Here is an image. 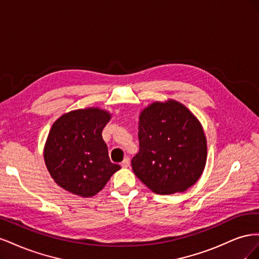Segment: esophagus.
<instances>
[{"label": "esophagus", "mask_w": 259, "mask_h": 259, "mask_svg": "<svg viewBox=\"0 0 259 259\" xmlns=\"http://www.w3.org/2000/svg\"><path fill=\"white\" fill-rule=\"evenodd\" d=\"M130 164H131L130 158H128V156H126V158H124V160L122 161L121 165H122V167H128V166H130Z\"/></svg>", "instance_id": "esophagus-1"}]
</instances>
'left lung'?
I'll list each match as a JSON object with an SVG mask.
<instances>
[{
    "mask_svg": "<svg viewBox=\"0 0 259 259\" xmlns=\"http://www.w3.org/2000/svg\"><path fill=\"white\" fill-rule=\"evenodd\" d=\"M138 139L132 168L155 193L184 192L204 170V131L189 109L176 100L155 101L140 112Z\"/></svg>",
    "mask_w": 259,
    "mask_h": 259,
    "instance_id": "8db88e82",
    "label": "left lung"
}]
</instances>
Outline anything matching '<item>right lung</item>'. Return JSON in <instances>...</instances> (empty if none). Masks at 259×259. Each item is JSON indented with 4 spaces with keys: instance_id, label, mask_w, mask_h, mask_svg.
<instances>
[{
    "instance_id": "add662e5",
    "label": "right lung",
    "mask_w": 259,
    "mask_h": 259,
    "mask_svg": "<svg viewBox=\"0 0 259 259\" xmlns=\"http://www.w3.org/2000/svg\"><path fill=\"white\" fill-rule=\"evenodd\" d=\"M111 114L86 108L55 121L44 147V161L52 178L66 191L83 198L98 193L121 166L109 159L101 133Z\"/></svg>"
}]
</instances>
